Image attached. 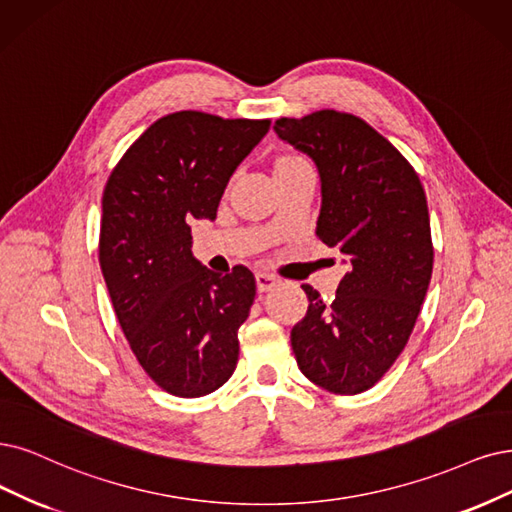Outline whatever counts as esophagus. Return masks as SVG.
I'll return each instance as SVG.
<instances>
[{
	"mask_svg": "<svg viewBox=\"0 0 512 512\" xmlns=\"http://www.w3.org/2000/svg\"><path fill=\"white\" fill-rule=\"evenodd\" d=\"M255 280H257L259 293H268V291H272L278 285V278L272 276V274H266V272H257Z\"/></svg>",
	"mask_w": 512,
	"mask_h": 512,
	"instance_id": "esophagus-1",
	"label": "esophagus"
}]
</instances>
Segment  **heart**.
Returning a JSON list of instances; mask_svg holds the SVG:
<instances>
[{
  "instance_id": "b5f03b06",
  "label": "heart",
  "mask_w": 512,
  "mask_h": 512,
  "mask_svg": "<svg viewBox=\"0 0 512 512\" xmlns=\"http://www.w3.org/2000/svg\"><path fill=\"white\" fill-rule=\"evenodd\" d=\"M301 158H295V156H285V158H280L276 164H282V162H299Z\"/></svg>"
}]
</instances>
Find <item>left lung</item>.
I'll list each match as a JSON object with an SVG mask.
<instances>
[{
    "mask_svg": "<svg viewBox=\"0 0 512 512\" xmlns=\"http://www.w3.org/2000/svg\"><path fill=\"white\" fill-rule=\"evenodd\" d=\"M274 130L314 160L323 194L316 236L348 263L331 304L301 287L310 306L291 331L297 365L333 394L365 392L407 346L430 285L424 187L401 151L352 113L280 118Z\"/></svg>",
    "mask_w": 512,
    "mask_h": 512,
    "instance_id": "8db88e82",
    "label": "left lung"
}]
</instances>
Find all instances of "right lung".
Returning a JSON list of instances; mask_svg holds the SVG:
<instances>
[{
  "label": "right lung",
  "instance_id": "1",
  "mask_svg": "<svg viewBox=\"0 0 512 512\" xmlns=\"http://www.w3.org/2000/svg\"><path fill=\"white\" fill-rule=\"evenodd\" d=\"M270 120L177 111L156 120L111 170L103 192L99 263L113 310L145 373L196 399L230 380L255 276L215 274L192 255L194 219H215L238 164Z\"/></svg>",
  "mask_w": 512,
  "mask_h": 512
}]
</instances>
